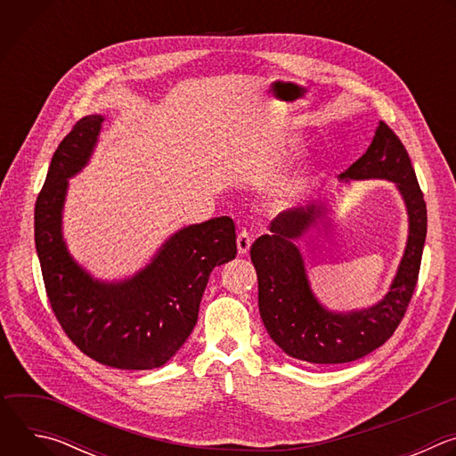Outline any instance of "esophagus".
I'll use <instances>...</instances> for the list:
<instances>
[{
	"label": "esophagus",
	"instance_id": "esophagus-1",
	"mask_svg": "<svg viewBox=\"0 0 456 456\" xmlns=\"http://www.w3.org/2000/svg\"><path fill=\"white\" fill-rule=\"evenodd\" d=\"M236 245H238V254H240V256L248 254L250 245H252V238H250V234H248L247 231H241V232L238 234V238H236Z\"/></svg>",
	"mask_w": 456,
	"mask_h": 456
}]
</instances>
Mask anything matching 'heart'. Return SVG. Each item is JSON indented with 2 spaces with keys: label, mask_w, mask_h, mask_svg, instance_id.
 I'll return each mask as SVG.
<instances>
[{
  "label": "heart",
  "mask_w": 456,
  "mask_h": 456,
  "mask_svg": "<svg viewBox=\"0 0 456 456\" xmlns=\"http://www.w3.org/2000/svg\"><path fill=\"white\" fill-rule=\"evenodd\" d=\"M290 146L296 148L297 142H292ZM312 178H314V169L312 167H303V169L296 171L294 175L287 176L276 189V194H274L276 204L281 206V208H287V206L294 204L296 200H299L303 194L306 192Z\"/></svg>",
  "instance_id": "heart-1"
}]
</instances>
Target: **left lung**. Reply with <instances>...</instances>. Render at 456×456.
Returning a JSON list of instances; mask_svg holds the SVG:
<instances>
[{
  "instance_id": "left-lung-1",
  "label": "left lung",
  "mask_w": 456,
  "mask_h": 456,
  "mask_svg": "<svg viewBox=\"0 0 456 456\" xmlns=\"http://www.w3.org/2000/svg\"><path fill=\"white\" fill-rule=\"evenodd\" d=\"M341 180L380 178L394 182L408 211V241L397 274L386 296L366 308L336 312L312 292L297 241L319 224L329 227V208L299 206L280 213L271 232L250 247L257 274V306L271 339L290 357L314 364H341L361 359L382 346L397 330L411 301L428 231L424 194L401 139L379 122L366 153Z\"/></svg>"
}]
</instances>
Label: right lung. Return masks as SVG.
Listing matches in <instances>:
<instances>
[{
	"instance_id": "obj_1",
	"label": "right lung",
	"mask_w": 456,
	"mask_h": 456,
	"mask_svg": "<svg viewBox=\"0 0 456 456\" xmlns=\"http://www.w3.org/2000/svg\"><path fill=\"white\" fill-rule=\"evenodd\" d=\"M102 115L83 117L57 146L34 213L36 250L52 310L72 343L118 370L164 366L187 341L215 267L236 257L229 216L182 227L137 274L102 281L83 269L62 236L69 180L95 150Z\"/></svg>"
}]
</instances>
